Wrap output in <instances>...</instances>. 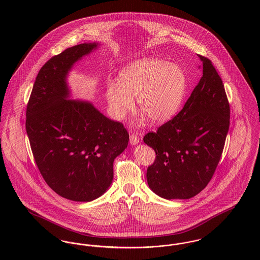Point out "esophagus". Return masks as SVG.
Wrapping results in <instances>:
<instances>
[{"instance_id": "34e87169", "label": "esophagus", "mask_w": 260, "mask_h": 260, "mask_svg": "<svg viewBox=\"0 0 260 260\" xmlns=\"http://www.w3.org/2000/svg\"><path fill=\"white\" fill-rule=\"evenodd\" d=\"M139 142V137L136 134H132L129 136V143L131 145H136Z\"/></svg>"}]
</instances>
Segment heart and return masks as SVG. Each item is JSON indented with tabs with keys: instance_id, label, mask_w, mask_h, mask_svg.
<instances>
[{
	"instance_id": "b5f03b06",
	"label": "heart",
	"mask_w": 260,
	"mask_h": 260,
	"mask_svg": "<svg viewBox=\"0 0 260 260\" xmlns=\"http://www.w3.org/2000/svg\"><path fill=\"white\" fill-rule=\"evenodd\" d=\"M187 89V77L177 64L158 58H143L125 66L119 81L109 82L105 95L112 116L117 120L135 107L154 123L170 120L180 108ZM145 119L144 115L140 122Z\"/></svg>"
}]
</instances>
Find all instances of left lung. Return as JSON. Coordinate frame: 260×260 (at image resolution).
Wrapping results in <instances>:
<instances>
[{
	"label": "left lung",
	"instance_id": "left-lung-1",
	"mask_svg": "<svg viewBox=\"0 0 260 260\" xmlns=\"http://www.w3.org/2000/svg\"><path fill=\"white\" fill-rule=\"evenodd\" d=\"M198 56L203 76L182 110L143 138L156 152L146 173L149 187L167 200L192 198L208 185L229 129L222 80L209 58Z\"/></svg>",
	"mask_w": 260,
	"mask_h": 260
}]
</instances>
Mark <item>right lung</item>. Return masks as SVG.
Returning <instances> with one entry per match:
<instances>
[{
	"label": "right lung",
	"instance_id": "right-lung-1",
	"mask_svg": "<svg viewBox=\"0 0 260 260\" xmlns=\"http://www.w3.org/2000/svg\"><path fill=\"white\" fill-rule=\"evenodd\" d=\"M98 48L96 43L80 44L46 62L26 109V132L40 173L55 193L75 202H90L108 190L114 160L129 139L122 123L91 102L70 99L69 71Z\"/></svg>",
	"mask_w": 260,
	"mask_h": 260
}]
</instances>
